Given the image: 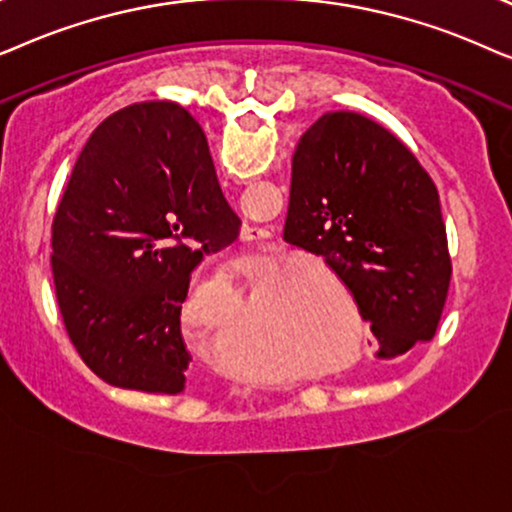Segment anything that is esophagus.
<instances>
[{
    "instance_id": "34e87169",
    "label": "esophagus",
    "mask_w": 512,
    "mask_h": 512,
    "mask_svg": "<svg viewBox=\"0 0 512 512\" xmlns=\"http://www.w3.org/2000/svg\"><path fill=\"white\" fill-rule=\"evenodd\" d=\"M241 238H243V241H260V238H262V231H257V229H248V231H243Z\"/></svg>"
}]
</instances>
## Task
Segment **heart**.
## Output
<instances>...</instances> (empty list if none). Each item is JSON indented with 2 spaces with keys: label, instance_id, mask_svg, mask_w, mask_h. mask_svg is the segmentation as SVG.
Listing matches in <instances>:
<instances>
[{
  "label": "heart",
  "instance_id": "heart-1",
  "mask_svg": "<svg viewBox=\"0 0 512 512\" xmlns=\"http://www.w3.org/2000/svg\"><path fill=\"white\" fill-rule=\"evenodd\" d=\"M215 283L220 285L222 290H236V288H241L243 283H250V276L238 267H224L220 274H217Z\"/></svg>",
  "mask_w": 512,
  "mask_h": 512
}]
</instances>
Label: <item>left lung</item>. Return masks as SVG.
<instances>
[{"instance_id": "left-lung-1", "label": "left lung", "mask_w": 512, "mask_h": 512, "mask_svg": "<svg viewBox=\"0 0 512 512\" xmlns=\"http://www.w3.org/2000/svg\"><path fill=\"white\" fill-rule=\"evenodd\" d=\"M285 238L351 290L379 358L435 337L452 278L440 196L384 126L327 112L299 138Z\"/></svg>"}]
</instances>
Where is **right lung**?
<instances>
[{
	"instance_id": "1",
	"label": "right lung",
	"mask_w": 512,
	"mask_h": 512,
	"mask_svg": "<svg viewBox=\"0 0 512 512\" xmlns=\"http://www.w3.org/2000/svg\"><path fill=\"white\" fill-rule=\"evenodd\" d=\"M206 135L175 102H138L95 128L53 217V283L74 349L107 384L175 395L180 313L203 255L238 238Z\"/></svg>"
}]
</instances>
